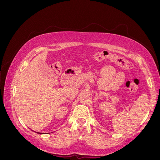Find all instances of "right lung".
<instances>
[{"label":"right lung","instance_id":"1","mask_svg":"<svg viewBox=\"0 0 160 160\" xmlns=\"http://www.w3.org/2000/svg\"><path fill=\"white\" fill-rule=\"evenodd\" d=\"M37 133H38V132H37Z\"/></svg>","mask_w":160,"mask_h":160}]
</instances>
